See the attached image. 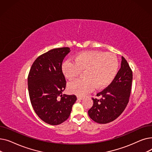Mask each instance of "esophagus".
Listing matches in <instances>:
<instances>
[{
  "instance_id": "34e87169",
  "label": "esophagus",
  "mask_w": 152,
  "mask_h": 152,
  "mask_svg": "<svg viewBox=\"0 0 152 152\" xmlns=\"http://www.w3.org/2000/svg\"><path fill=\"white\" fill-rule=\"evenodd\" d=\"M77 99L78 100H82L83 99V97H81V96H79V95H77Z\"/></svg>"
}]
</instances>
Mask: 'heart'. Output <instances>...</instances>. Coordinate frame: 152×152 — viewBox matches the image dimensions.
Returning a JSON list of instances; mask_svg holds the SVG:
<instances>
[{
    "mask_svg": "<svg viewBox=\"0 0 152 152\" xmlns=\"http://www.w3.org/2000/svg\"><path fill=\"white\" fill-rule=\"evenodd\" d=\"M118 69V61L114 54L93 50L76 54L73 60L65 61L61 66L64 76L69 80L84 71V77L68 85L69 92L77 95H84L94 87L95 89L106 87L113 81Z\"/></svg>",
    "mask_w": 152,
    "mask_h": 152,
    "instance_id": "b5f03b06",
    "label": "heart"
}]
</instances>
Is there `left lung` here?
<instances>
[{"label":"left lung","mask_w":152,"mask_h":152,"mask_svg":"<svg viewBox=\"0 0 152 152\" xmlns=\"http://www.w3.org/2000/svg\"><path fill=\"white\" fill-rule=\"evenodd\" d=\"M132 81V71L122 57L121 68L113 81L107 88L97 94L100 99H94L93 106L88 115L93 121L107 124L119 116L129 102Z\"/></svg>","instance_id":"1"}]
</instances>
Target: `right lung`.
Instances as JSON below:
<instances>
[{
  "label": "right lung",
  "instance_id": "right-lung-1",
  "mask_svg": "<svg viewBox=\"0 0 152 152\" xmlns=\"http://www.w3.org/2000/svg\"><path fill=\"white\" fill-rule=\"evenodd\" d=\"M69 52V47H61L40 55L32 65L28 75L32 107L43 121L50 125L66 121L77 99L75 95L62 94L66 83L61 65Z\"/></svg>",
  "mask_w": 152,
  "mask_h": 152
}]
</instances>
